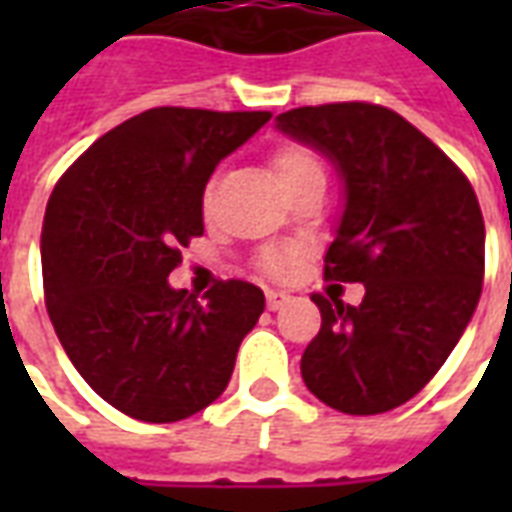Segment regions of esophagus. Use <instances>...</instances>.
Returning a JSON list of instances; mask_svg holds the SVG:
<instances>
[{
	"mask_svg": "<svg viewBox=\"0 0 512 512\" xmlns=\"http://www.w3.org/2000/svg\"><path fill=\"white\" fill-rule=\"evenodd\" d=\"M288 301H290V293H285V290H266L268 310H282Z\"/></svg>",
	"mask_w": 512,
	"mask_h": 512,
	"instance_id": "obj_1",
	"label": "esophagus"
}]
</instances>
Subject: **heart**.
Segmentation results:
<instances>
[{
  "instance_id": "obj_1",
  "label": "heart",
  "mask_w": 512,
  "mask_h": 512,
  "mask_svg": "<svg viewBox=\"0 0 512 512\" xmlns=\"http://www.w3.org/2000/svg\"><path fill=\"white\" fill-rule=\"evenodd\" d=\"M271 167H274V175H277L279 186H285L290 180L307 175L312 169H321L318 158L312 156L307 147H282L277 156L271 158ZM299 252L290 249V246H277V249H268L263 255V271L271 274V277H290L296 268H299Z\"/></svg>"
}]
</instances>
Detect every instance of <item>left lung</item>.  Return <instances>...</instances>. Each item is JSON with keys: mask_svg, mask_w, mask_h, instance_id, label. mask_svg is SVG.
<instances>
[{"mask_svg": "<svg viewBox=\"0 0 512 512\" xmlns=\"http://www.w3.org/2000/svg\"><path fill=\"white\" fill-rule=\"evenodd\" d=\"M277 128L332 161L343 213L323 274L365 285L356 307L312 296L321 332L301 356V378L343 414L392 411L439 373L477 310V194L428 136L384 106H301Z\"/></svg>", "mask_w": 512, "mask_h": 512, "instance_id": "obj_1", "label": "left lung"}]
</instances>
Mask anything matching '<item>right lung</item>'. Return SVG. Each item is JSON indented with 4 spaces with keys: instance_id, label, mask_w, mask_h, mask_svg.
<instances>
[{
    "instance_id": "add662e5",
    "label": "right lung",
    "mask_w": 512,
    "mask_h": 512,
    "mask_svg": "<svg viewBox=\"0 0 512 512\" xmlns=\"http://www.w3.org/2000/svg\"><path fill=\"white\" fill-rule=\"evenodd\" d=\"M271 112L158 106L112 128L51 191L40 260L46 307L65 354L109 406L178 422L211 406L263 290L230 279L205 304L175 290L180 246L202 235V191L216 164Z\"/></svg>"
}]
</instances>
